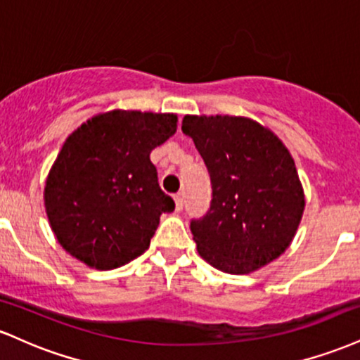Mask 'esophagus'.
Listing matches in <instances>:
<instances>
[{
  "instance_id": "esophagus-1",
  "label": "esophagus",
  "mask_w": 360,
  "mask_h": 360,
  "mask_svg": "<svg viewBox=\"0 0 360 360\" xmlns=\"http://www.w3.org/2000/svg\"><path fill=\"white\" fill-rule=\"evenodd\" d=\"M174 203H176V212H181V210H183V205H184L183 196H181V194H176Z\"/></svg>"
}]
</instances>
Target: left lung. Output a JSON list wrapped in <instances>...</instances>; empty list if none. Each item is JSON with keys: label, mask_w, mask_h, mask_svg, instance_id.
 I'll use <instances>...</instances> for the list:
<instances>
[{"label": "left lung", "mask_w": 360, "mask_h": 360, "mask_svg": "<svg viewBox=\"0 0 360 360\" xmlns=\"http://www.w3.org/2000/svg\"><path fill=\"white\" fill-rule=\"evenodd\" d=\"M212 177L213 200L191 221L198 254L226 274H250L291 245L304 212L295 159L271 128L232 115H186Z\"/></svg>", "instance_id": "8db88e82"}]
</instances>
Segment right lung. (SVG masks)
Wrapping results in <instances>:
<instances>
[{"mask_svg": "<svg viewBox=\"0 0 360 360\" xmlns=\"http://www.w3.org/2000/svg\"><path fill=\"white\" fill-rule=\"evenodd\" d=\"M176 130V113L111 110L65 139L44 188L62 249L98 271L125 266L148 249L160 214L174 210L150 152Z\"/></svg>", "mask_w": 360, "mask_h": 360, "instance_id": "1", "label": "right lung"}]
</instances>
